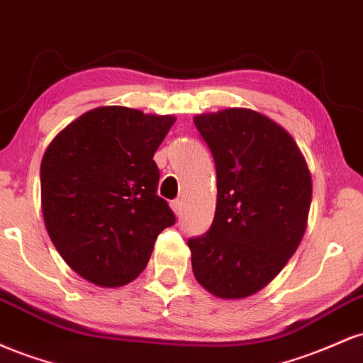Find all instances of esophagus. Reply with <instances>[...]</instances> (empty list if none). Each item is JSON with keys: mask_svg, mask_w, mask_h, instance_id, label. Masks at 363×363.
Masks as SVG:
<instances>
[{"mask_svg": "<svg viewBox=\"0 0 363 363\" xmlns=\"http://www.w3.org/2000/svg\"><path fill=\"white\" fill-rule=\"evenodd\" d=\"M170 208H172V211L176 213V216L181 215V210H182V201L181 199H176V201L170 203Z\"/></svg>", "mask_w": 363, "mask_h": 363, "instance_id": "obj_1", "label": "esophagus"}]
</instances>
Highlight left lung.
<instances>
[{
  "label": "left lung",
  "instance_id": "obj_1",
  "mask_svg": "<svg viewBox=\"0 0 363 363\" xmlns=\"http://www.w3.org/2000/svg\"><path fill=\"white\" fill-rule=\"evenodd\" d=\"M213 153L216 210L210 230L189 239L194 278L222 301L264 289L307 228L312 177L297 141L261 112L230 107L193 118Z\"/></svg>",
  "mask_w": 363,
  "mask_h": 363
}]
</instances>
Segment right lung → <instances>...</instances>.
Segmentation results:
<instances>
[{"instance_id":"add662e5","label":"right lung","mask_w":363,"mask_h":363,"mask_svg":"<svg viewBox=\"0 0 363 363\" xmlns=\"http://www.w3.org/2000/svg\"><path fill=\"white\" fill-rule=\"evenodd\" d=\"M176 116L102 106L69 123L40 162V206L66 264L102 289L143 272L176 216L157 196L153 160Z\"/></svg>"}]
</instances>
